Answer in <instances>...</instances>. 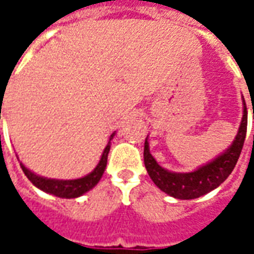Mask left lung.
<instances>
[{"label":"left lung","mask_w":254,"mask_h":254,"mask_svg":"<svg viewBox=\"0 0 254 254\" xmlns=\"http://www.w3.org/2000/svg\"><path fill=\"white\" fill-rule=\"evenodd\" d=\"M242 109H244L242 120L231 145L216 158H213L211 162L189 173H176L162 167L149 152V143L147 140L148 136H147L144 143V165L155 185L169 196L176 197L180 200H191L207 194L213 189H216L220 184H223L226 178L231 174V171L234 170L245 141L246 127H248V111H246L245 100Z\"/></svg>","instance_id":"obj_1"}]
</instances>
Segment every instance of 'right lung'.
I'll return each mask as SVG.
<instances>
[{
    "label": "right lung",
    "mask_w": 254,
    "mask_h": 254,
    "mask_svg": "<svg viewBox=\"0 0 254 254\" xmlns=\"http://www.w3.org/2000/svg\"><path fill=\"white\" fill-rule=\"evenodd\" d=\"M114 136H116V132L113 133L110 138H109V143L106 145V148L103 149L99 163L96 165V167L89 174L81 177V178H76V180L47 178V177H41L35 174L34 171L27 169L23 163H20V166H21V169L24 171L27 178L38 189H41V190H43L45 193H49V194H53V196L61 197V198H76V197L83 196L84 193L91 190L100 181V178H102L103 173H105L106 166H107V155H109V151H110L111 140H113Z\"/></svg>",
    "instance_id": "add662e5"
}]
</instances>
